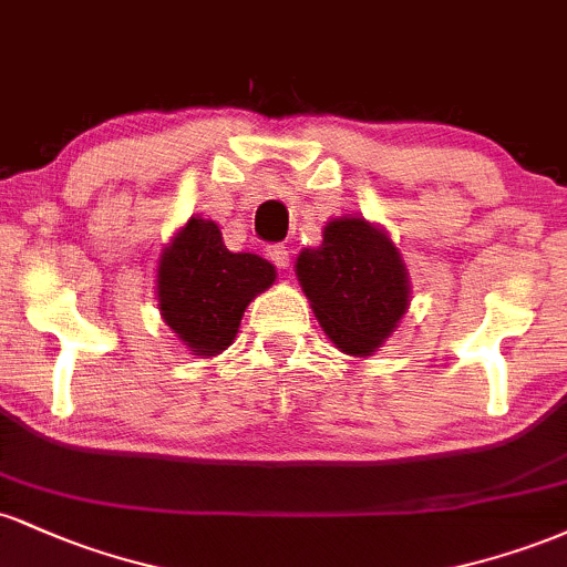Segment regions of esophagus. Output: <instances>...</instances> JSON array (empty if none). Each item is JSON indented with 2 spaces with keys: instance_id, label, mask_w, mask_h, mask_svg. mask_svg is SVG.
I'll list each match as a JSON object with an SVG mask.
<instances>
[{
  "instance_id": "1",
  "label": "esophagus",
  "mask_w": 567,
  "mask_h": 567,
  "mask_svg": "<svg viewBox=\"0 0 567 567\" xmlns=\"http://www.w3.org/2000/svg\"><path fill=\"white\" fill-rule=\"evenodd\" d=\"M269 258L279 266V269H288V266H290V250L285 245H271L269 247Z\"/></svg>"
}]
</instances>
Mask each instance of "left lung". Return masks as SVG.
<instances>
[{
  "label": "left lung",
  "instance_id": "1",
  "mask_svg": "<svg viewBox=\"0 0 567 567\" xmlns=\"http://www.w3.org/2000/svg\"><path fill=\"white\" fill-rule=\"evenodd\" d=\"M296 275L324 333L351 357L373 354L410 306L400 250L362 216L328 220L322 245L296 258Z\"/></svg>",
  "mask_w": 567,
  "mask_h": 567
}]
</instances>
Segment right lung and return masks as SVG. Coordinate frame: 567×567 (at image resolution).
<instances>
[{
	"label": "right lung",
	"mask_w": 567,
	"mask_h": 567,
	"mask_svg": "<svg viewBox=\"0 0 567 567\" xmlns=\"http://www.w3.org/2000/svg\"><path fill=\"white\" fill-rule=\"evenodd\" d=\"M275 279L266 258L231 252L213 220L192 216L159 256L162 320L192 354L207 360L231 347L247 303Z\"/></svg>",
	"instance_id": "right-lung-1"
}]
</instances>
